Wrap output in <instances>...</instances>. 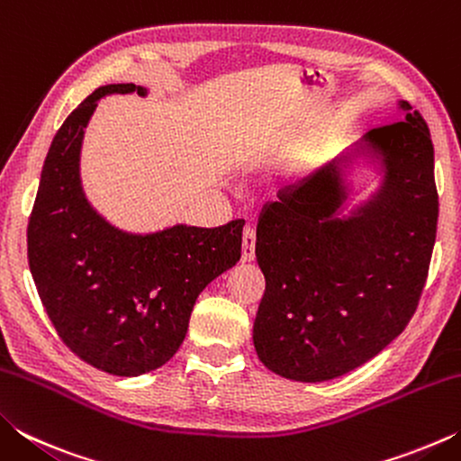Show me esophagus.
<instances>
[{"label": "esophagus", "mask_w": 461, "mask_h": 461, "mask_svg": "<svg viewBox=\"0 0 461 461\" xmlns=\"http://www.w3.org/2000/svg\"><path fill=\"white\" fill-rule=\"evenodd\" d=\"M254 248H256V231L252 228H246L244 236H241V262L254 260Z\"/></svg>", "instance_id": "obj_1"}]
</instances>
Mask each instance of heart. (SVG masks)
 <instances>
[{
	"instance_id": "1",
	"label": "heart",
	"mask_w": 461,
	"mask_h": 461,
	"mask_svg": "<svg viewBox=\"0 0 461 461\" xmlns=\"http://www.w3.org/2000/svg\"><path fill=\"white\" fill-rule=\"evenodd\" d=\"M305 154H299V156H296V158L293 160V167L294 168H303V167H305Z\"/></svg>"
}]
</instances>
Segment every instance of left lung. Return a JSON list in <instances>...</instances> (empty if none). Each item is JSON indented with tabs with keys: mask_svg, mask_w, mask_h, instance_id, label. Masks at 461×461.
<instances>
[{
	"mask_svg": "<svg viewBox=\"0 0 461 461\" xmlns=\"http://www.w3.org/2000/svg\"><path fill=\"white\" fill-rule=\"evenodd\" d=\"M396 105L402 122L368 131L260 215L256 260L267 288L252 338L278 376L325 382L356 370L399 338L419 305L439 215L433 144L420 113ZM370 180L377 186L356 200Z\"/></svg>",
	"mask_w": 461,
	"mask_h": 461,
	"instance_id": "1",
	"label": "left lung"
}]
</instances>
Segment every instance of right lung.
I'll return each mask as SVG.
<instances>
[{
    "mask_svg": "<svg viewBox=\"0 0 461 461\" xmlns=\"http://www.w3.org/2000/svg\"><path fill=\"white\" fill-rule=\"evenodd\" d=\"M113 93L148 89L105 85L62 123L28 221V264L67 348L97 370L140 376L176 354L203 288L236 267L244 220L134 233L97 213L83 191L81 148L97 101Z\"/></svg>",
    "mask_w": 461,
    "mask_h": 461,
    "instance_id": "1",
    "label": "right lung"
}]
</instances>
